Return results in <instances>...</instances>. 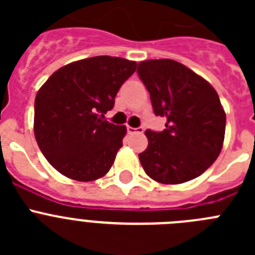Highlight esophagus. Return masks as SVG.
Masks as SVG:
<instances>
[{
  "label": "esophagus",
  "mask_w": 255,
  "mask_h": 255,
  "mask_svg": "<svg viewBox=\"0 0 255 255\" xmlns=\"http://www.w3.org/2000/svg\"><path fill=\"white\" fill-rule=\"evenodd\" d=\"M128 132L129 134H143L144 128H130V126H128Z\"/></svg>",
  "instance_id": "esophagus-1"
}]
</instances>
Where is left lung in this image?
<instances>
[{
	"label": "left lung",
	"mask_w": 255,
	"mask_h": 255,
	"mask_svg": "<svg viewBox=\"0 0 255 255\" xmlns=\"http://www.w3.org/2000/svg\"><path fill=\"white\" fill-rule=\"evenodd\" d=\"M138 75L149 92L153 111L166 117L163 131L147 130L139 159L161 184L200 176L222 149L226 114L215 88L185 65L170 58L141 61Z\"/></svg>",
	"instance_id": "obj_1"
}]
</instances>
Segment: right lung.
<instances>
[{
	"label": "right lung",
	"instance_id": "obj_1",
	"mask_svg": "<svg viewBox=\"0 0 255 255\" xmlns=\"http://www.w3.org/2000/svg\"><path fill=\"white\" fill-rule=\"evenodd\" d=\"M136 62L111 56L75 61L52 74L34 102V135L47 161L76 181L110 171L126 134L103 120Z\"/></svg>",
	"mask_w": 255,
	"mask_h": 255
}]
</instances>
